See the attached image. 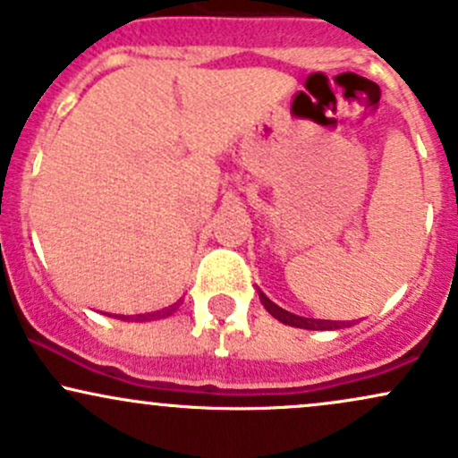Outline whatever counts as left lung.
<instances>
[{"label":"left lung","instance_id":"left-lung-1","mask_svg":"<svg viewBox=\"0 0 458 458\" xmlns=\"http://www.w3.org/2000/svg\"><path fill=\"white\" fill-rule=\"evenodd\" d=\"M260 297V303L265 306L267 312L271 314L273 318L282 320V323L286 325H293V327H303V329H338L343 327L346 320H320V318H303V317H297V314L293 312H286V310H282L280 306H276V303L271 301V299H267L262 293H259Z\"/></svg>","mask_w":458,"mask_h":458}]
</instances>
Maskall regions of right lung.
<instances>
[{"instance_id":"right-lung-1","label":"right lung","mask_w":458,"mask_h":458,"mask_svg":"<svg viewBox=\"0 0 458 458\" xmlns=\"http://www.w3.org/2000/svg\"><path fill=\"white\" fill-rule=\"evenodd\" d=\"M172 310L174 308H167V310H161V312H152V314H138V317H135V320H148V318H161V317H165V314H170ZM114 317H118V318H124V320H129L131 317H120V314H114Z\"/></svg>"}]
</instances>
